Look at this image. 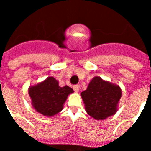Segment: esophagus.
<instances>
[{
	"mask_svg": "<svg viewBox=\"0 0 151 151\" xmlns=\"http://www.w3.org/2000/svg\"><path fill=\"white\" fill-rule=\"evenodd\" d=\"M79 85H73V90L75 91L78 92V91H79Z\"/></svg>",
	"mask_w": 151,
	"mask_h": 151,
	"instance_id": "esophagus-1",
	"label": "esophagus"
}]
</instances>
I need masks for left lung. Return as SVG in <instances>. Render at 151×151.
Masks as SVG:
<instances>
[{
  "mask_svg": "<svg viewBox=\"0 0 151 151\" xmlns=\"http://www.w3.org/2000/svg\"><path fill=\"white\" fill-rule=\"evenodd\" d=\"M85 110L95 119H104L117 111V104L122 96L120 88L94 77L88 88L81 93Z\"/></svg>",
  "mask_w": 151,
  "mask_h": 151,
  "instance_id": "1",
  "label": "left lung"
}]
</instances>
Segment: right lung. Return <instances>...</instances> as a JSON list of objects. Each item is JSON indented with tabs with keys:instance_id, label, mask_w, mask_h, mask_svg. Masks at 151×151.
Returning <instances> with one entry per match:
<instances>
[{
	"instance_id": "add662e5",
	"label": "right lung",
	"mask_w": 151,
	"mask_h": 151,
	"mask_svg": "<svg viewBox=\"0 0 151 151\" xmlns=\"http://www.w3.org/2000/svg\"><path fill=\"white\" fill-rule=\"evenodd\" d=\"M73 90L66 85L59 86L54 77H48L38 85L30 87L29 94L34 108L45 116H53L60 113L68 95Z\"/></svg>"
}]
</instances>
